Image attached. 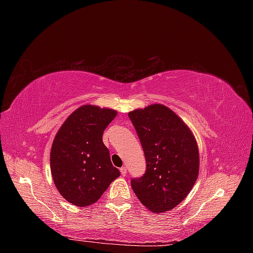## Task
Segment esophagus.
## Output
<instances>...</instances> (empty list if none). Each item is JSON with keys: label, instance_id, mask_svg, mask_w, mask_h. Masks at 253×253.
I'll list each match as a JSON object with an SVG mask.
<instances>
[{"label": "esophagus", "instance_id": "esophagus-1", "mask_svg": "<svg viewBox=\"0 0 253 253\" xmlns=\"http://www.w3.org/2000/svg\"><path fill=\"white\" fill-rule=\"evenodd\" d=\"M121 173L123 176H125L127 174V168L126 166H123V168H121Z\"/></svg>", "mask_w": 253, "mask_h": 253}]
</instances>
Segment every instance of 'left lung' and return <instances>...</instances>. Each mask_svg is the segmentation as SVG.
Wrapping results in <instances>:
<instances>
[{"instance_id": "1", "label": "left lung", "mask_w": 253, "mask_h": 253, "mask_svg": "<svg viewBox=\"0 0 253 253\" xmlns=\"http://www.w3.org/2000/svg\"><path fill=\"white\" fill-rule=\"evenodd\" d=\"M146 157L143 176L131 188L144 207L154 213L174 209L184 200L199 174L195 136L175 113L152 104L128 113Z\"/></svg>"}]
</instances>
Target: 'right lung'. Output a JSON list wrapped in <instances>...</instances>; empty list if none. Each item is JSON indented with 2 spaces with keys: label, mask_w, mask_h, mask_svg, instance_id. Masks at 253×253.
Here are the masks:
<instances>
[{
  "label": "right lung",
  "mask_w": 253,
  "mask_h": 253,
  "mask_svg": "<svg viewBox=\"0 0 253 253\" xmlns=\"http://www.w3.org/2000/svg\"><path fill=\"white\" fill-rule=\"evenodd\" d=\"M117 112L95 105L80 106L64 122L53 140L50 164L56 189L69 203L96 202L121 175L113 166L102 136Z\"/></svg>",
  "instance_id": "obj_1"
}]
</instances>
